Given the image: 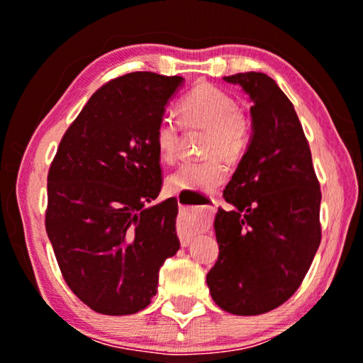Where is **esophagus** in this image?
Wrapping results in <instances>:
<instances>
[{
	"label": "esophagus",
	"mask_w": 363,
	"mask_h": 363,
	"mask_svg": "<svg viewBox=\"0 0 363 363\" xmlns=\"http://www.w3.org/2000/svg\"><path fill=\"white\" fill-rule=\"evenodd\" d=\"M215 208L213 206H206L205 208V215L208 213H211ZM206 225L205 221L200 220V218L195 216V213L190 211L186 216H182L180 220H178V225H177V231H178V236H180V242L182 246H188L191 242L193 238H195L198 233H201L205 230Z\"/></svg>",
	"instance_id": "obj_1"
}]
</instances>
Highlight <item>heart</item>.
Returning a JSON list of instances; mask_svg holds the SVG:
<instances>
[{
    "instance_id": "heart-1",
    "label": "heart",
    "mask_w": 363,
    "mask_h": 363,
    "mask_svg": "<svg viewBox=\"0 0 363 363\" xmlns=\"http://www.w3.org/2000/svg\"><path fill=\"white\" fill-rule=\"evenodd\" d=\"M182 122L186 127L208 128L203 152L208 158L186 162L167 177L168 193L213 191L225 182L226 162L240 160L250 140V123L230 94L211 84H200L178 104ZM162 162L172 163L178 153L180 127L172 117H162L153 133Z\"/></svg>"
}]
</instances>
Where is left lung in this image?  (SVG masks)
<instances>
[{
	"label": "left lung",
	"instance_id": "8db88e82",
	"mask_svg": "<svg viewBox=\"0 0 363 363\" xmlns=\"http://www.w3.org/2000/svg\"><path fill=\"white\" fill-rule=\"evenodd\" d=\"M251 107V138L215 216L220 246L206 276L213 301L235 315H259L289 299L320 245V186L294 106L262 72L223 77Z\"/></svg>",
	"mask_w": 363,
	"mask_h": 363
}]
</instances>
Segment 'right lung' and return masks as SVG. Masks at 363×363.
I'll use <instances>...</instances> for the list:
<instances>
[{"label": "right lung", "instance_id": "add662e5", "mask_svg": "<svg viewBox=\"0 0 363 363\" xmlns=\"http://www.w3.org/2000/svg\"><path fill=\"white\" fill-rule=\"evenodd\" d=\"M185 79L132 72L89 99L59 143L48 175L46 231L71 291L92 311L128 315L157 294L177 255L175 198L162 188L153 133Z\"/></svg>", "mask_w": 363, "mask_h": 363}]
</instances>
